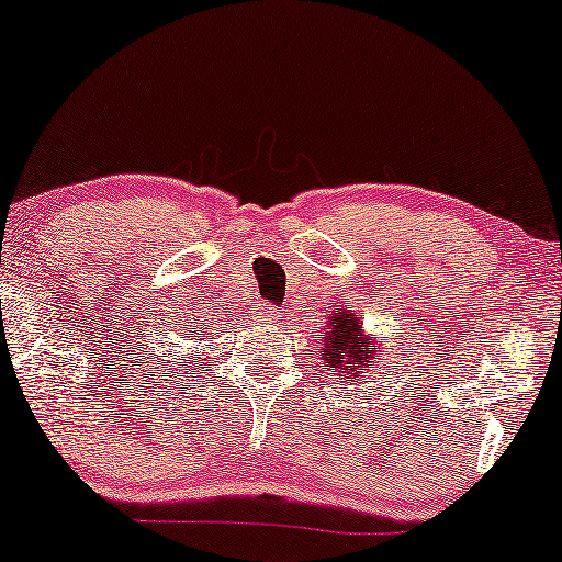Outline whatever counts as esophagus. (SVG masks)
<instances>
[{"label": "esophagus", "instance_id": "obj_1", "mask_svg": "<svg viewBox=\"0 0 562 562\" xmlns=\"http://www.w3.org/2000/svg\"><path fill=\"white\" fill-rule=\"evenodd\" d=\"M279 317H281V310H276L273 304L258 306V319H260V322H276Z\"/></svg>", "mask_w": 562, "mask_h": 562}]
</instances>
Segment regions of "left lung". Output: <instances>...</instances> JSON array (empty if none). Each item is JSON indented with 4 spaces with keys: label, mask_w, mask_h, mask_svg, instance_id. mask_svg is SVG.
I'll return each instance as SVG.
<instances>
[{
    "label": "left lung",
    "mask_w": 562,
    "mask_h": 562,
    "mask_svg": "<svg viewBox=\"0 0 562 562\" xmlns=\"http://www.w3.org/2000/svg\"><path fill=\"white\" fill-rule=\"evenodd\" d=\"M319 352L329 371L345 379H358L373 360L381 358V348L363 333V322L350 306L327 317Z\"/></svg>",
    "instance_id": "1"
}]
</instances>
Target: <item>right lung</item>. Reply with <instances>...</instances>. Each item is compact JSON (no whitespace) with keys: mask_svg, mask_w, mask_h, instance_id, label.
<instances>
[{"mask_svg":"<svg viewBox=\"0 0 562 562\" xmlns=\"http://www.w3.org/2000/svg\"><path fill=\"white\" fill-rule=\"evenodd\" d=\"M187 335H189V340H199V337H202V325H187ZM191 356H194V352H191ZM160 358H168L166 360V368L168 366H179V363H176V358L171 356V352H164V356H160ZM160 358H158V366H160ZM194 363H196V360H194ZM168 371H171V368H168ZM187 371H189V368H187Z\"/></svg>","mask_w":562,"mask_h":562,"instance_id":"obj_1","label":"right lung"}]
</instances>
